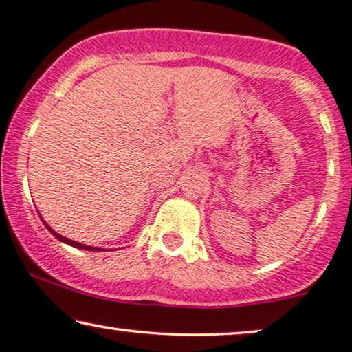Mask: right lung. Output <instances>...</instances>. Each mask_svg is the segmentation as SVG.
I'll return each mask as SVG.
<instances>
[{
    "mask_svg": "<svg viewBox=\"0 0 352 352\" xmlns=\"http://www.w3.org/2000/svg\"><path fill=\"white\" fill-rule=\"evenodd\" d=\"M43 220V219H41ZM43 223L44 225H46V228H47V230L49 231H51L52 232V234L54 236H56L57 237V239L58 241H62V242H65V244H68V245H73V247H76V249H84V250H103V249H100V247H92V245H84V244H81V242H76V241H72V239H67V237H63V236H60V234H57V232L56 231H54L52 230V228L51 226H47V223H46V221H44L43 220Z\"/></svg>",
    "mask_w": 352,
    "mask_h": 352,
    "instance_id": "obj_1",
    "label": "right lung"
}]
</instances>
